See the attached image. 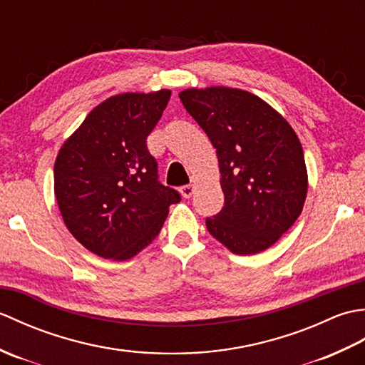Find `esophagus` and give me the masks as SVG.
Instances as JSON below:
<instances>
[{
	"instance_id": "1",
	"label": "esophagus",
	"mask_w": 365,
	"mask_h": 365,
	"mask_svg": "<svg viewBox=\"0 0 365 365\" xmlns=\"http://www.w3.org/2000/svg\"><path fill=\"white\" fill-rule=\"evenodd\" d=\"M180 192L185 199H190L192 196V192H195V185H183L180 188Z\"/></svg>"
}]
</instances>
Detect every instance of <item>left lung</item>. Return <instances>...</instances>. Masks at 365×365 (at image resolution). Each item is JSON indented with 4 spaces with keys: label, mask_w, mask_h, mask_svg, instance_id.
I'll return each mask as SVG.
<instances>
[{
    "label": "left lung",
    "mask_w": 365,
    "mask_h": 365,
    "mask_svg": "<svg viewBox=\"0 0 365 365\" xmlns=\"http://www.w3.org/2000/svg\"><path fill=\"white\" fill-rule=\"evenodd\" d=\"M178 97L218 155L224 207L205 220L208 232L234 254L265 251L293 226L306 200L307 170L297 133L246 91L188 89Z\"/></svg>",
    "instance_id": "1"
}]
</instances>
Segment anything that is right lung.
Masks as SVG:
<instances>
[{"mask_svg":"<svg viewBox=\"0 0 365 365\" xmlns=\"http://www.w3.org/2000/svg\"><path fill=\"white\" fill-rule=\"evenodd\" d=\"M170 91L120 94L94 108L61 147L54 195L78 242L105 259L127 260L160 234L178 191L158 180L147 149Z\"/></svg>","mask_w":365,"mask_h":365,"instance_id":"right-lung-1","label":"right lung"}]
</instances>
